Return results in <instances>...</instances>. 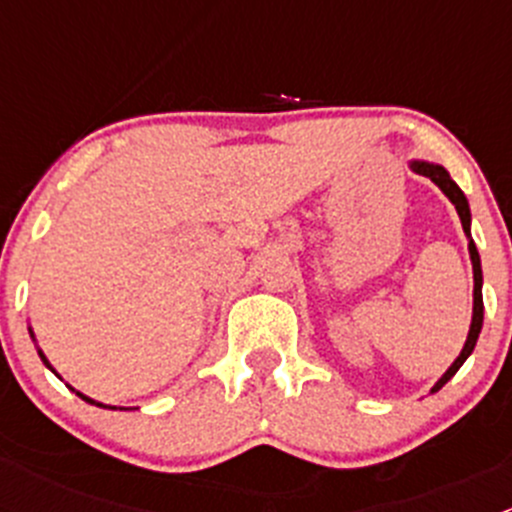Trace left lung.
I'll use <instances>...</instances> for the list:
<instances>
[{
    "label": "left lung",
    "instance_id": "1",
    "mask_svg": "<svg viewBox=\"0 0 512 512\" xmlns=\"http://www.w3.org/2000/svg\"><path fill=\"white\" fill-rule=\"evenodd\" d=\"M414 170L416 173L426 175V178H431L433 183H436L438 188L448 195V200L456 205L458 218H461V223H463V232L468 235V250H471V262H473V280H476V285H473V322H471V332H468V339H466V347H463V352L458 354V359L453 361L451 369H448L446 374L438 379V384L431 389V391H438L448 379H451L453 374H456L458 369H461L463 361H466L468 356H471L473 349H476L480 327H483V294H480V285H483V272H480V257L476 250V242L471 240V208H468V200H466V195H463V190L453 183L451 175H448L446 168H441V165L414 163Z\"/></svg>",
    "mask_w": 512,
    "mask_h": 512
}]
</instances>
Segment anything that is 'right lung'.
Listing matches in <instances>:
<instances>
[{"label":"right lung","instance_id":"right-lung-1","mask_svg":"<svg viewBox=\"0 0 512 512\" xmlns=\"http://www.w3.org/2000/svg\"><path fill=\"white\" fill-rule=\"evenodd\" d=\"M39 356H41V359H44V354H41V352H39ZM44 364H46V366H49V361H46V359H44ZM79 396H81V394H79ZM81 399H86V396H81ZM86 401H91V399H86ZM91 404H94V401H91Z\"/></svg>","mask_w":512,"mask_h":512}]
</instances>
